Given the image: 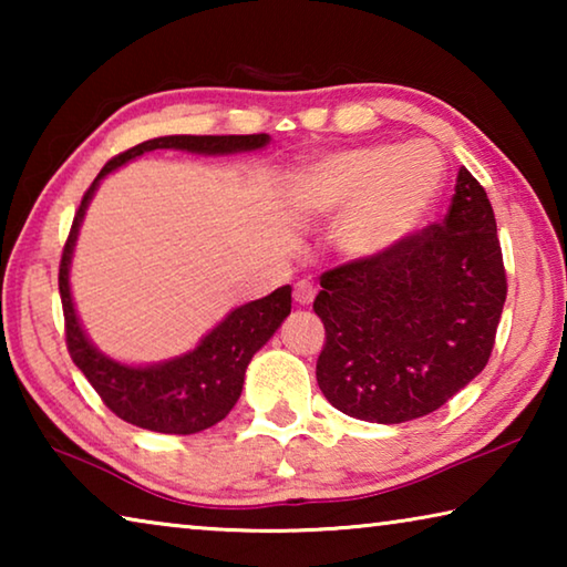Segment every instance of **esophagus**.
Listing matches in <instances>:
<instances>
[{"instance_id":"34e87169","label":"esophagus","mask_w":567,"mask_h":567,"mask_svg":"<svg viewBox=\"0 0 567 567\" xmlns=\"http://www.w3.org/2000/svg\"><path fill=\"white\" fill-rule=\"evenodd\" d=\"M292 297H295V302H297V305H302V307L312 305V300H315V285H312V282H307V280H300V282L295 285V292H292Z\"/></svg>"}]
</instances>
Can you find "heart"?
I'll return each mask as SVG.
<instances>
[{"label":"heart","mask_w":567,"mask_h":567,"mask_svg":"<svg viewBox=\"0 0 567 567\" xmlns=\"http://www.w3.org/2000/svg\"><path fill=\"white\" fill-rule=\"evenodd\" d=\"M445 162L430 142L364 145L330 152L292 172L287 199L307 217H332L338 252L380 262L400 252L433 217Z\"/></svg>","instance_id":"b5f03b06"}]
</instances>
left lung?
Instances as JSON below:
<instances>
[{"label":"left lung","instance_id":"8db88e82","mask_svg":"<svg viewBox=\"0 0 567 567\" xmlns=\"http://www.w3.org/2000/svg\"><path fill=\"white\" fill-rule=\"evenodd\" d=\"M318 385L350 417L398 425L437 408L491 360L507 282L495 213L460 167L447 217L388 260L320 277Z\"/></svg>","mask_w":567,"mask_h":567}]
</instances>
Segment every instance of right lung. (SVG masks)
Listing matches in <instances>:
<instances>
[{"label":"right lung","instance_id":"obj_1","mask_svg":"<svg viewBox=\"0 0 567 567\" xmlns=\"http://www.w3.org/2000/svg\"><path fill=\"white\" fill-rule=\"evenodd\" d=\"M267 145H270V134H203V137H197V134H169V137H155L110 159L97 179L92 182V187L84 192L60 265L66 348H70L76 368L84 372L90 385L104 400V405L130 425L165 435H192L225 420L227 412L239 400V392H243L245 370L252 354L272 338L287 315H290L292 287H277L272 295L262 297V300L235 307L217 328L209 330L197 342L195 350L177 354V358L152 364H127L112 360L87 338L80 318H76L70 290L74 245L94 192L110 172L152 150H182L192 152V155L219 157L237 155V152H255Z\"/></svg>","mask_w":567,"mask_h":567}]
</instances>
